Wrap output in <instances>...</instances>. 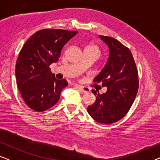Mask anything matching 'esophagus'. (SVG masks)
I'll use <instances>...</instances> for the list:
<instances>
[{
    "label": "esophagus",
    "instance_id": "esophagus-1",
    "mask_svg": "<svg viewBox=\"0 0 160 160\" xmlns=\"http://www.w3.org/2000/svg\"><path fill=\"white\" fill-rule=\"evenodd\" d=\"M76 87L79 89L80 91L83 92H88L90 91V89L88 88L87 87H82V86H78V85H76Z\"/></svg>",
    "mask_w": 160,
    "mask_h": 160
}]
</instances>
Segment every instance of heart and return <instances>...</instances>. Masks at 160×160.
I'll list each match as a JSON object with an SVG mask.
<instances>
[{"label":"heart","mask_w":160,"mask_h":160,"mask_svg":"<svg viewBox=\"0 0 160 160\" xmlns=\"http://www.w3.org/2000/svg\"><path fill=\"white\" fill-rule=\"evenodd\" d=\"M87 48H89V49H95V50H96V51H97L98 52H99V53H100V50H99V49H98V47H97V46L92 44V45H89V46H87ZM87 48H86V49H87Z\"/></svg>","instance_id":"obj_1"}]
</instances>
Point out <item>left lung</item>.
I'll return each mask as SVG.
<instances>
[{
	"instance_id": "8db88e82",
	"label": "left lung",
	"mask_w": 160,
	"mask_h": 160,
	"mask_svg": "<svg viewBox=\"0 0 160 160\" xmlns=\"http://www.w3.org/2000/svg\"><path fill=\"white\" fill-rule=\"evenodd\" d=\"M99 36L108 45L110 55L93 82H101L107 92L100 95L92 89L96 101L87 111L96 122L112 124L122 119L132 106L138 91V73L129 48L112 37Z\"/></svg>"
}]
</instances>
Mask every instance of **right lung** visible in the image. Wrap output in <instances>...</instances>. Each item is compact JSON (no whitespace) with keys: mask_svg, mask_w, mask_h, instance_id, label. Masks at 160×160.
<instances>
[{"mask_svg":"<svg viewBox=\"0 0 160 160\" xmlns=\"http://www.w3.org/2000/svg\"><path fill=\"white\" fill-rule=\"evenodd\" d=\"M78 31L43 29L32 35L22 48L16 63L17 84L30 108L38 112L54 106L67 81L58 80L49 65L60 57L65 43Z\"/></svg>","mask_w":160,"mask_h":160,"instance_id":"obj_1","label":"right lung"}]
</instances>
